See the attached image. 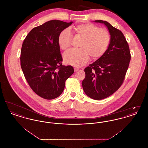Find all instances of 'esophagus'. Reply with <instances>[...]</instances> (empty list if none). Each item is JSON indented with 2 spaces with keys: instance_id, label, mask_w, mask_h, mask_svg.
<instances>
[{
  "instance_id": "esophagus-1",
  "label": "esophagus",
  "mask_w": 148,
  "mask_h": 148,
  "mask_svg": "<svg viewBox=\"0 0 148 148\" xmlns=\"http://www.w3.org/2000/svg\"><path fill=\"white\" fill-rule=\"evenodd\" d=\"M79 70V69L78 68H74V71H77Z\"/></svg>"
}]
</instances>
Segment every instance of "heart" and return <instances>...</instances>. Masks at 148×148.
Returning a JSON list of instances; mask_svg holds the SVG:
<instances>
[{"mask_svg": "<svg viewBox=\"0 0 148 148\" xmlns=\"http://www.w3.org/2000/svg\"><path fill=\"white\" fill-rule=\"evenodd\" d=\"M75 30L83 38L80 45L81 48H72L66 51L63 55L66 63L82 66L88 62L90 55L93 58H98L105 53L110 42V35L108 30L100 29L92 24L78 25ZM71 29H65L59 34L58 44L62 49H68L71 45Z\"/></svg>", "mask_w": 148, "mask_h": 148, "instance_id": "b5f03b06", "label": "heart"}]
</instances>
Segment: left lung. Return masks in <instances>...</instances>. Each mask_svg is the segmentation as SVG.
<instances>
[{"label": "left lung", "instance_id": "1", "mask_svg": "<svg viewBox=\"0 0 148 148\" xmlns=\"http://www.w3.org/2000/svg\"><path fill=\"white\" fill-rule=\"evenodd\" d=\"M110 35V42L105 53L85 68L82 82L85 93L90 98L101 100L116 92L122 85L131 59L129 47L123 33L110 23L101 20Z\"/></svg>", "mask_w": 148, "mask_h": 148}]
</instances>
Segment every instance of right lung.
<instances>
[{
  "instance_id": "add662e5",
  "label": "right lung",
  "mask_w": 148,
  "mask_h": 148,
  "mask_svg": "<svg viewBox=\"0 0 148 148\" xmlns=\"http://www.w3.org/2000/svg\"><path fill=\"white\" fill-rule=\"evenodd\" d=\"M72 23L47 21L33 29L22 44L21 69L32 89L42 98L58 97L63 92L65 81L74 72L72 66L62 65L58 44L60 32Z\"/></svg>"
}]
</instances>
